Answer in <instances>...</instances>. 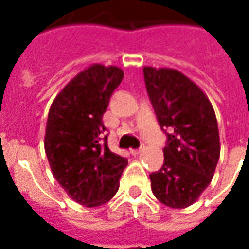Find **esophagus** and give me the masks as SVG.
Listing matches in <instances>:
<instances>
[{"instance_id": "obj_1", "label": "esophagus", "mask_w": 249, "mask_h": 249, "mask_svg": "<svg viewBox=\"0 0 249 249\" xmlns=\"http://www.w3.org/2000/svg\"><path fill=\"white\" fill-rule=\"evenodd\" d=\"M144 149H145V146L141 145L140 148H137V149H133V151H132V155H140L141 152L144 151Z\"/></svg>"}]
</instances>
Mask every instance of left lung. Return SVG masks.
I'll use <instances>...</instances> for the list:
<instances>
[{
    "label": "left lung",
    "mask_w": 249,
    "mask_h": 249,
    "mask_svg": "<svg viewBox=\"0 0 249 249\" xmlns=\"http://www.w3.org/2000/svg\"><path fill=\"white\" fill-rule=\"evenodd\" d=\"M159 125L167 135L164 164L152 172V192L171 208H187L213 178L220 139L213 107L203 90L175 69L144 68Z\"/></svg>",
    "instance_id": "obj_1"
}]
</instances>
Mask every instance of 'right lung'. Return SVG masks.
<instances>
[{"mask_svg": "<svg viewBox=\"0 0 249 249\" xmlns=\"http://www.w3.org/2000/svg\"><path fill=\"white\" fill-rule=\"evenodd\" d=\"M124 71L100 64L80 71L57 94L48 114L45 152L53 176L84 207L108 203L128 165L109 151L103 116Z\"/></svg>", "mask_w": 249, "mask_h": 249, "instance_id": "add662e5", "label": "right lung"}]
</instances>
